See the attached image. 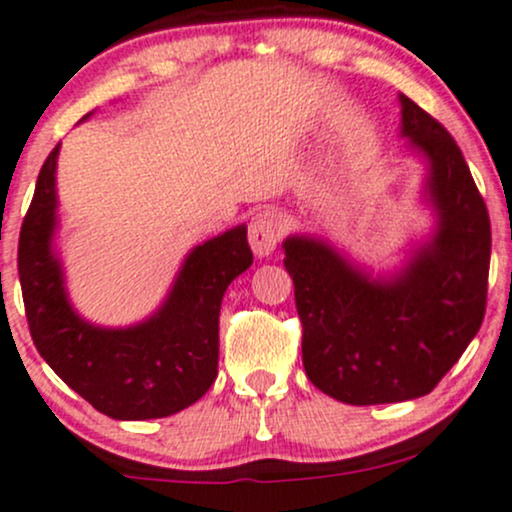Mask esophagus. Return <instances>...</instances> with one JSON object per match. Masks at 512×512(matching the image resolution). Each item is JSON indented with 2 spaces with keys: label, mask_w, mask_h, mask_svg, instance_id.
Returning <instances> with one entry per match:
<instances>
[{
  "label": "esophagus",
  "mask_w": 512,
  "mask_h": 512,
  "mask_svg": "<svg viewBox=\"0 0 512 512\" xmlns=\"http://www.w3.org/2000/svg\"><path fill=\"white\" fill-rule=\"evenodd\" d=\"M247 235H250V245H252V250H255L257 257L272 255L284 238L282 213L269 211V209L257 211L255 216H252L250 228H247Z\"/></svg>",
  "instance_id": "obj_1"
}]
</instances>
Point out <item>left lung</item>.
<instances>
[{"label":"left lung","mask_w":512,"mask_h":512,"mask_svg":"<svg viewBox=\"0 0 512 512\" xmlns=\"http://www.w3.org/2000/svg\"><path fill=\"white\" fill-rule=\"evenodd\" d=\"M401 133L430 160L440 230L411 267L372 282L320 240L289 238L303 369L350 406L425 396L454 367L486 313L491 221L462 150L440 121L401 94Z\"/></svg>","instance_id":"obj_1"}]
</instances>
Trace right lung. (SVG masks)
Here are the masks:
<instances>
[{
    "instance_id": "obj_1",
    "label": "right lung",
    "mask_w": 512,
    "mask_h": 512,
    "mask_svg": "<svg viewBox=\"0 0 512 512\" xmlns=\"http://www.w3.org/2000/svg\"><path fill=\"white\" fill-rule=\"evenodd\" d=\"M55 145L38 172L19 233V282L28 330L55 374L116 420L165 418L199 401L218 374V313L228 284L252 265L245 226L194 247L165 306L126 330L94 328L72 311L50 252Z\"/></svg>"
}]
</instances>
